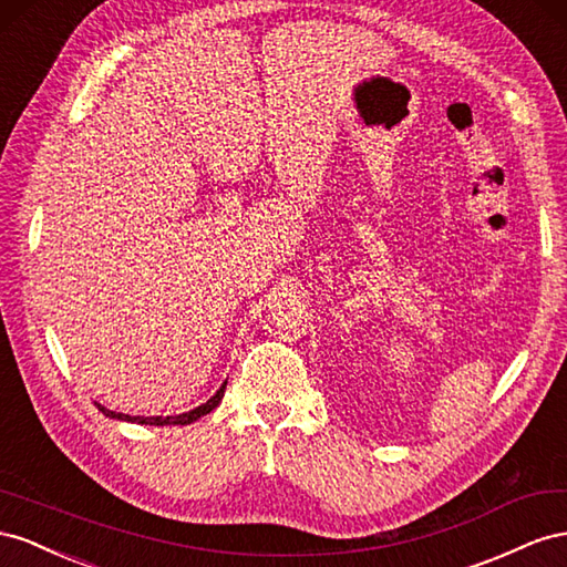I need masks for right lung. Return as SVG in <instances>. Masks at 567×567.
<instances>
[{
  "mask_svg": "<svg viewBox=\"0 0 567 567\" xmlns=\"http://www.w3.org/2000/svg\"><path fill=\"white\" fill-rule=\"evenodd\" d=\"M225 384H228V382H223V384H220V390H218L212 399H208L206 403H202V406L192 409V411H187V413H181V415H166V417L154 415V417H142V415H125V413L109 411V409H104V406H102V403H96V401H94V406L100 409L106 417L127 420V423H140V425H189V423H194V420H199L202 415L212 413V411L218 406L220 399H223V394H225Z\"/></svg>",
  "mask_w": 567,
  "mask_h": 567,
  "instance_id": "obj_1",
  "label": "right lung"
}]
</instances>
